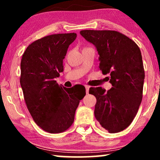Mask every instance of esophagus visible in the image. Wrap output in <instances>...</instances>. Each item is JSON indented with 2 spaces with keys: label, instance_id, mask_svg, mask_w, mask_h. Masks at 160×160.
Listing matches in <instances>:
<instances>
[{
  "label": "esophagus",
  "instance_id": "34e87169",
  "mask_svg": "<svg viewBox=\"0 0 160 160\" xmlns=\"http://www.w3.org/2000/svg\"><path fill=\"white\" fill-rule=\"evenodd\" d=\"M85 90H86V94H88L89 93V89H90V87L88 85H85Z\"/></svg>",
  "mask_w": 160,
  "mask_h": 160
}]
</instances>
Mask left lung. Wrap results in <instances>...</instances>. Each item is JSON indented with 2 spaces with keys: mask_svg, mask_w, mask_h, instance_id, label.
I'll return each instance as SVG.
<instances>
[{
  "mask_svg": "<svg viewBox=\"0 0 160 160\" xmlns=\"http://www.w3.org/2000/svg\"><path fill=\"white\" fill-rule=\"evenodd\" d=\"M80 34L96 47L99 68L110 75L113 86L107 92L101 87L90 88L89 93L97 99L95 118L110 133L123 131L133 121L142 102L145 70L140 48L117 31L82 30Z\"/></svg>",
  "mask_w": 160,
  "mask_h": 160,
  "instance_id": "obj_1",
  "label": "left lung"
}]
</instances>
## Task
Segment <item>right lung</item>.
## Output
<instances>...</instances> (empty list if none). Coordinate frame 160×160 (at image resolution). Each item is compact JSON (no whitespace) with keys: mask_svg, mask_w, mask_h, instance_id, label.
I'll return each mask as SVG.
<instances>
[{"mask_svg":"<svg viewBox=\"0 0 160 160\" xmlns=\"http://www.w3.org/2000/svg\"><path fill=\"white\" fill-rule=\"evenodd\" d=\"M75 33L51 34L26 48L21 60L20 85L27 107L34 122L50 133L68 129L85 91L59 85L55 78L63 71V60Z\"/></svg>","mask_w":160,"mask_h":160,"instance_id":"obj_1","label":"right lung"}]
</instances>
